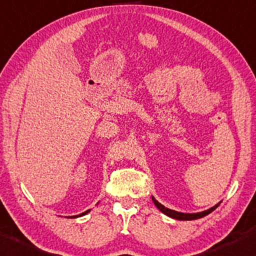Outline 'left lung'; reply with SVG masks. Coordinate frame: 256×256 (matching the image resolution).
I'll return each instance as SVG.
<instances>
[{
    "label": "left lung",
    "instance_id": "8db88e82",
    "mask_svg": "<svg viewBox=\"0 0 256 256\" xmlns=\"http://www.w3.org/2000/svg\"><path fill=\"white\" fill-rule=\"evenodd\" d=\"M152 200H153V202H154V205H156V207H158V208H159L160 210H162V212L164 214H166V216H171V218H173V219H176V220H196V219H200V218L206 216L207 214H210V212H213V210H216L218 206H219V204H218V205L212 207V208L205 210V212L187 214V213L176 212V210H170V208H166L165 206H162V204H159L158 202H156V200L153 196H152Z\"/></svg>",
    "mask_w": 256,
    "mask_h": 256
}]
</instances>
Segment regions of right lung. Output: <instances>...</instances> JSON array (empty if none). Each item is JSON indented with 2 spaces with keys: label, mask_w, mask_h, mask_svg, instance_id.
<instances>
[{
  "label": "right lung",
  "mask_w": 256,
  "mask_h": 256,
  "mask_svg": "<svg viewBox=\"0 0 256 256\" xmlns=\"http://www.w3.org/2000/svg\"><path fill=\"white\" fill-rule=\"evenodd\" d=\"M88 212H90V210H86V212H84V213H82V214H80V216H84V214H86V213H88Z\"/></svg>",
  "instance_id": "add662e5"
}]
</instances>
